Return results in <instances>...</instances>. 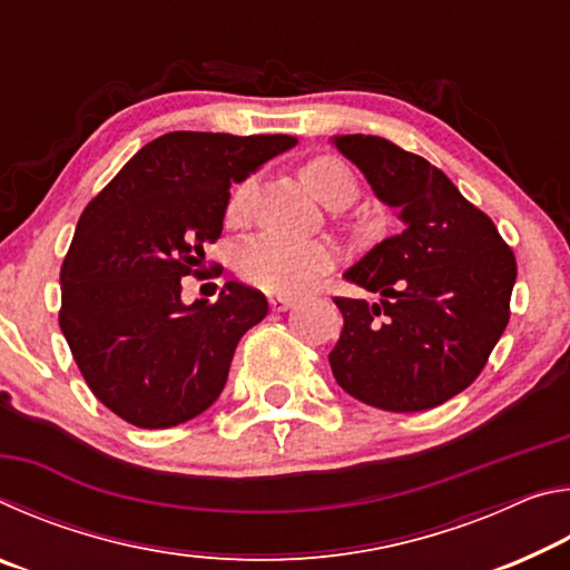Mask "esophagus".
I'll return each mask as SVG.
<instances>
[{
	"label": "esophagus",
	"mask_w": 570,
	"mask_h": 570,
	"mask_svg": "<svg viewBox=\"0 0 570 570\" xmlns=\"http://www.w3.org/2000/svg\"><path fill=\"white\" fill-rule=\"evenodd\" d=\"M268 304H272L274 312H286V308H292L296 302H294V298H286V296H272V298H268Z\"/></svg>",
	"instance_id": "esophagus-1"
}]
</instances>
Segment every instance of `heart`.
Wrapping results in <instances>:
<instances>
[{
  "instance_id": "1",
  "label": "heart",
  "mask_w": 570,
  "mask_h": 570,
  "mask_svg": "<svg viewBox=\"0 0 570 570\" xmlns=\"http://www.w3.org/2000/svg\"><path fill=\"white\" fill-rule=\"evenodd\" d=\"M304 186L330 208H344L356 196L352 170L332 156L312 158L302 168ZM246 186L228 204L230 218L244 214ZM334 266V250L320 240H288L282 236H258L240 248L238 272L250 286L268 294H302Z\"/></svg>"
}]
</instances>
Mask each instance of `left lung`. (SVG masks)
I'll return each instance as SVG.
<instances>
[{
	"mask_svg": "<svg viewBox=\"0 0 570 570\" xmlns=\"http://www.w3.org/2000/svg\"><path fill=\"white\" fill-rule=\"evenodd\" d=\"M332 142L402 220L400 234L344 274L380 302L334 296L344 316L330 354L334 380L387 412L438 407L475 382L505 332L515 256L430 160L377 135H334Z\"/></svg>",
	"mask_w": 570,
	"mask_h": 570,
	"instance_id": "8db88e82",
	"label": "left lung"
}]
</instances>
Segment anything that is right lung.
I'll return each mask as SVG.
<instances>
[{"mask_svg":"<svg viewBox=\"0 0 570 570\" xmlns=\"http://www.w3.org/2000/svg\"><path fill=\"white\" fill-rule=\"evenodd\" d=\"M294 146L292 135L166 132L82 210L60 272V330L95 397L125 422L176 428L226 387L266 296L228 282L218 302L188 306L180 278L200 274L224 230L230 183Z\"/></svg>","mask_w":570,"mask_h":570,"instance_id":"add662e5","label":"right lung"}]
</instances>
